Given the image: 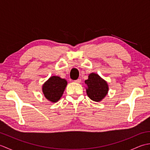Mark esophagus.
I'll list each match as a JSON object with an SVG mask.
<instances>
[{
	"instance_id": "obj_1",
	"label": "esophagus",
	"mask_w": 150,
	"mask_h": 150,
	"mask_svg": "<svg viewBox=\"0 0 150 150\" xmlns=\"http://www.w3.org/2000/svg\"><path fill=\"white\" fill-rule=\"evenodd\" d=\"M81 82V79H77V80L75 81V82H76V83H80Z\"/></svg>"
}]
</instances>
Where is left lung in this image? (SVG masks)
Here are the masks:
<instances>
[{
    "label": "left lung",
    "mask_w": 150,
    "mask_h": 150,
    "mask_svg": "<svg viewBox=\"0 0 150 150\" xmlns=\"http://www.w3.org/2000/svg\"><path fill=\"white\" fill-rule=\"evenodd\" d=\"M85 84L87 86L88 96L95 102H100L103 100L109 90L107 82L95 73H91L89 75L88 79L85 81Z\"/></svg>",
    "instance_id": "1"
}]
</instances>
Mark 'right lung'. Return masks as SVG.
Instances as JSON below:
<instances>
[{
	"label": "right lung",
	"mask_w": 150,
	"mask_h": 150,
	"mask_svg": "<svg viewBox=\"0 0 150 150\" xmlns=\"http://www.w3.org/2000/svg\"><path fill=\"white\" fill-rule=\"evenodd\" d=\"M67 86V81L58 76H52L42 85V92L47 100L56 103L62 97Z\"/></svg>",
	"instance_id": "1"
}]
</instances>
